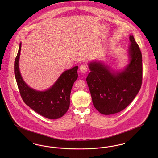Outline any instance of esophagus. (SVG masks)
<instances>
[{
    "label": "esophagus",
    "instance_id": "1",
    "mask_svg": "<svg viewBox=\"0 0 158 158\" xmlns=\"http://www.w3.org/2000/svg\"><path fill=\"white\" fill-rule=\"evenodd\" d=\"M80 70H81V72L86 73L88 70V66L86 64H81L80 66Z\"/></svg>",
    "mask_w": 158,
    "mask_h": 158
}]
</instances>
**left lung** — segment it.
<instances>
[{
  "label": "left lung",
  "instance_id": "obj_1",
  "mask_svg": "<svg viewBox=\"0 0 158 158\" xmlns=\"http://www.w3.org/2000/svg\"><path fill=\"white\" fill-rule=\"evenodd\" d=\"M130 62L121 72H111L99 62L89 64L90 73L86 81L92 103L102 114L118 113L134 100L142 82V53L133 36H130Z\"/></svg>",
  "mask_w": 158,
  "mask_h": 158
}]
</instances>
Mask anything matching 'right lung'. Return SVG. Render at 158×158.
<instances>
[{
	"label": "right lung",
	"instance_id": "right-lung-1",
	"mask_svg": "<svg viewBox=\"0 0 158 158\" xmlns=\"http://www.w3.org/2000/svg\"><path fill=\"white\" fill-rule=\"evenodd\" d=\"M21 49L19 44L15 61V75L21 96L24 103L35 112L49 119L63 116L70 105V95L74 82L78 78V66L64 71L55 83L45 91L35 90L23 81L19 68Z\"/></svg>",
	"mask_w": 158,
	"mask_h": 158
}]
</instances>
